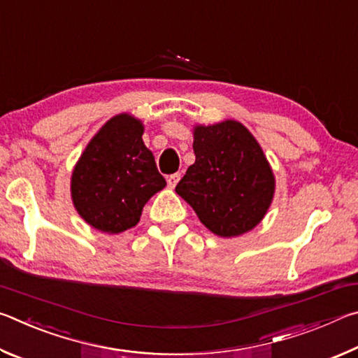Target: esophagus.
Listing matches in <instances>:
<instances>
[{
  "label": "esophagus",
  "mask_w": 358,
  "mask_h": 358,
  "mask_svg": "<svg viewBox=\"0 0 358 358\" xmlns=\"http://www.w3.org/2000/svg\"><path fill=\"white\" fill-rule=\"evenodd\" d=\"M180 177H181V175H180L178 172L169 175V177H167V185H169V187H175V186H177Z\"/></svg>",
  "instance_id": "1"
}]
</instances>
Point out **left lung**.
<instances>
[{"label":"left lung","instance_id":"obj_1","mask_svg":"<svg viewBox=\"0 0 358 358\" xmlns=\"http://www.w3.org/2000/svg\"><path fill=\"white\" fill-rule=\"evenodd\" d=\"M196 162L175 187L199 220L224 238L238 237L264 220L275 194V175L243 124L226 120L194 128Z\"/></svg>","mask_w":358,"mask_h":358}]
</instances>
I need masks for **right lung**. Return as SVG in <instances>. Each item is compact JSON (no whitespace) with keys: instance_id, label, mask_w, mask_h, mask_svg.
Returning <instances> with one entry per match:
<instances>
[{"instance_id":"add662e5","label":"right lung","mask_w":358,"mask_h":358,"mask_svg":"<svg viewBox=\"0 0 358 358\" xmlns=\"http://www.w3.org/2000/svg\"><path fill=\"white\" fill-rule=\"evenodd\" d=\"M142 134L141 120L117 115L90 141L72 172L71 196L77 213L101 232L120 234L134 227L145 203L166 186Z\"/></svg>"}]
</instances>
